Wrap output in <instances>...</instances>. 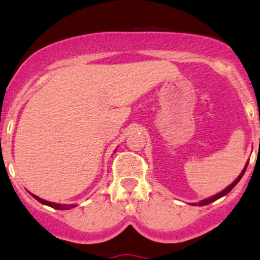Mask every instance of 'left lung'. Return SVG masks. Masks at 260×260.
I'll return each mask as SVG.
<instances>
[{"instance_id": "1", "label": "left lung", "mask_w": 260, "mask_h": 260, "mask_svg": "<svg viewBox=\"0 0 260 260\" xmlns=\"http://www.w3.org/2000/svg\"><path fill=\"white\" fill-rule=\"evenodd\" d=\"M247 166H248V164H246V166H244V169H243V171L241 172V175L238 176L237 178H236V180L232 182V184H230V186L228 187V188H225V189L222 190V192H220V193H217V194H215V196H213V197H210V198H207V199H204V201H202V202H199L198 203V205H207V204H210V203H213V202H215L216 199H219V198H221V197H223V196H226L228 194V193L230 192V190L232 189V188H234L236 184L238 183V182H240V180L241 178H242V176L244 175V172H246V169H247ZM192 205H197V203H193Z\"/></svg>"}]
</instances>
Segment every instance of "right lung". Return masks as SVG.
I'll use <instances>...</instances> for the list:
<instances>
[{
    "mask_svg": "<svg viewBox=\"0 0 260 260\" xmlns=\"http://www.w3.org/2000/svg\"><path fill=\"white\" fill-rule=\"evenodd\" d=\"M31 194V193H30ZM34 197L35 199H37L38 202H40L41 204H45V205H49V207H51L53 209H58V210H68V209H72L76 207V204H57V203H51V202H47V201H44V199L39 198V197L31 194Z\"/></svg>",
    "mask_w": 260,
    "mask_h": 260,
    "instance_id": "1",
    "label": "right lung"
}]
</instances>
